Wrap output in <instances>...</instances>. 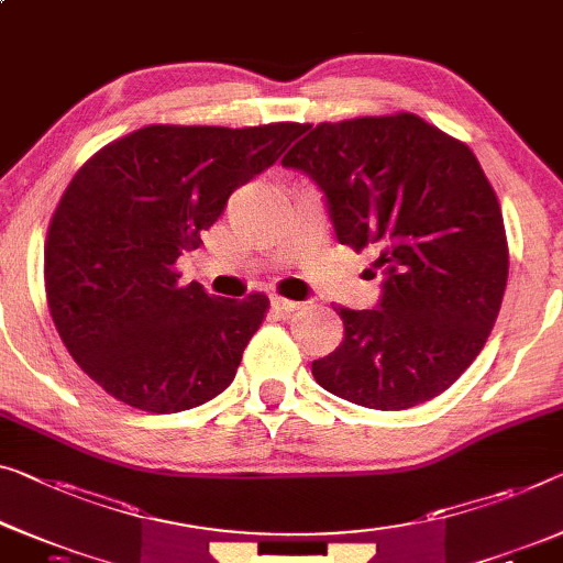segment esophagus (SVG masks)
<instances>
[{
  "label": "esophagus",
  "mask_w": 563,
  "mask_h": 563,
  "mask_svg": "<svg viewBox=\"0 0 563 563\" xmlns=\"http://www.w3.org/2000/svg\"><path fill=\"white\" fill-rule=\"evenodd\" d=\"M271 303H273V308H275V310H283V313H292V310H298L300 306H303V303H298V300L280 298V296H275V298L271 300Z\"/></svg>",
  "instance_id": "34e87169"
}]
</instances>
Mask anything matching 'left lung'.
Here are the masks:
<instances>
[{"instance_id": "1", "label": "left lung", "mask_w": 563, "mask_h": 563, "mask_svg": "<svg viewBox=\"0 0 563 563\" xmlns=\"http://www.w3.org/2000/svg\"><path fill=\"white\" fill-rule=\"evenodd\" d=\"M283 166L323 191L335 240L374 247L382 275L374 308L335 310L343 341L316 358V382L368 409L438 397L481 354L508 280L500 205L473 151L397 113L316 125Z\"/></svg>"}]
</instances>
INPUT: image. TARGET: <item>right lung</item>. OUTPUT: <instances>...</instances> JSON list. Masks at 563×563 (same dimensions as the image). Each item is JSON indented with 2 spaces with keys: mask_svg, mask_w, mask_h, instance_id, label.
<instances>
[{
  "mask_svg": "<svg viewBox=\"0 0 563 563\" xmlns=\"http://www.w3.org/2000/svg\"><path fill=\"white\" fill-rule=\"evenodd\" d=\"M303 131L146 125L73 176L47 232V303L70 356L111 397L169 415L230 387L271 303L181 285L174 263Z\"/></svg>",
  "mask_w": 563,
  "mask_h": 563,
  "instance_id": "add662e5",
  "label": "right lung"
}]
</instances>
